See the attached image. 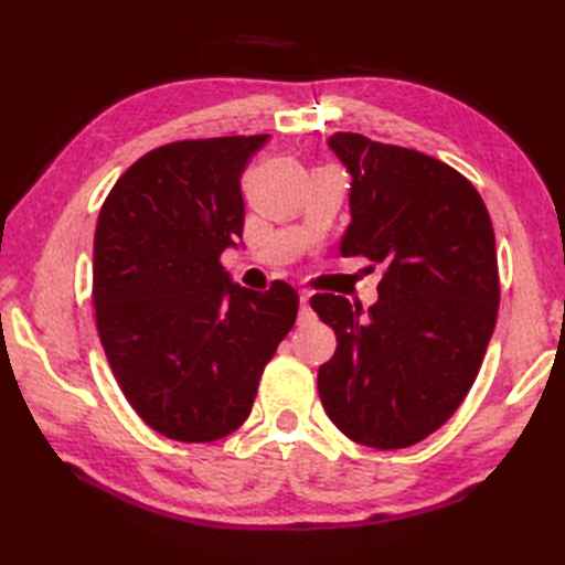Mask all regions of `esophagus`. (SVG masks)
<instances>
[{
    "instance_id": "1",
    "label": "esophagus",
    "mask_w": 565,
    "mask_h": 565,
    "mask_svg": "<svg viewBox=\"0 0 565 565\" xmlns=\"http://www.w3.org/2000/svg\"><path fill=\"white\" fill-rule=\"evenodd\" d=\"M301 313H298V322H308L310 318H313V310H310V291H301Z\"/></svg>"
}]
</instances>
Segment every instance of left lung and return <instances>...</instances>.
Instances as JSON below:
<instances>
[{
    "label": "left lung",
    "instance_id": "8db88e82",
    "mask_svg": "<svg viewBox=\"0 0 565 565\" xmlns=\"http://www.w3.org/2000/svg\"><path fill=\"white\" fill-rule=\"evenodd\" d=\"M328 146L352 174L342 257L383 264V279L366 316L344 296L310 298L338 334L318 393L356 444L413 447L456 413L493 338V223L476 186L425 152L359 134H334Z\"/></svg>",
    "mask_w": 565,
    "mask_h": 565
}]
</instances>
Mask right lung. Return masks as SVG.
<instances>
[{"mask_svg":"<svg viewBox=\"0 0 565 565\" xmlns=\"http://www.w3.org/2000/svg\"><path fill=\"white\" fill-rule=\"evenodd\" d=\"M269 136L179 140L142 154L106 196L92 301L109 366L160 435L215 441L245 423L262 371L298 313L294 286L233 284L239 177Z\"/></svg>","mask_w":565,"mask_h":565,"instance_id":"1","label":"right lung"}]
</instances>
